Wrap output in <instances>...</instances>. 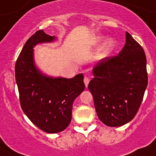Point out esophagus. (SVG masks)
<instances>
[{"mask_svg":"<svg viewBox=\"0 0 156 156\" xmlns=\"http://www.w3.org/2000/svg\"><path fill=\"white\" fill-rule=\"evenodd\" d=\"M84 83H85V86H86V87H87V86L88 84H89V82H90V79L87 78V77H85L84 78Z\"/></svg>","mask_w":156,"mask_h":156,"instance_id":"esophagus-1","label":"esophagus"}]
</instances>
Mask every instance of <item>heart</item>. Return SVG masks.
Segmentation results:
<instances>
[{
  "label": "heart",
  "instance_id": "obj_1",
  "mask_svg": "<svg viewBox=\"0 0 156 156\" xmlns=\"http://www.w3.org/2000/svg\"><path fill=\"white\" fill-rule=\"evenodd\" d=\"M104 40V35H95L94 37H92L89 40V45L90 47H97L98 45L101 44L103 42V40ZM115 41L112 39H108V40L104 43V44L102 45V47L100 49V57H104L107 55H108L110 52L114 49L115 48Z\"/></svg>",
  "mask_w": 156,
  "mask_h": 156
}]
</instances>
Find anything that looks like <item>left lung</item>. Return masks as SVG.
Here are the masks:
<instances>
[{
    "label": "left lung",
    "instance_id": "left-lung-1",
    "mask_svg": "<svg viewBox=\"0 0 156 156\" xmlns=\"http://www.w3.org/2000/svg\"><path fill=\"white\" fill-rule=\"evenodd\" d=\"M88 89L96 113L104 125L118 127L135 116L147 86V58L141 45L126 32L117 56L95 64Z\"/></svg>",
    "mask_w": 156,
    "mask_h": 156
}]
</instances>
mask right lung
Segmentation results:
<instances>
[{"label":"right lung","instance_id":"right-lung-1","mask_svg":"<svg viewBox=\"0 0 156 156\" xmlns=\"http://www.w3.org/2000/svg\"><path fill=\"white\" fill-rule=\"evenodd\" d=\"M56 40L40 30L23 46L16 61L15 78L21 107L35 126L46 133L63 131L72 118L73 101L85 89L83 73L72 78L45 74L35 65L34 48Z\"/></svg>","mask_w":156,"mask_h":156}]
</instances>
